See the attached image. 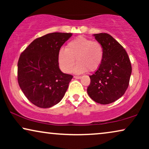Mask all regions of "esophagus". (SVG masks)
Instances as JSON below:
<instances>
[{"label": "esophagus", "mask_w": 149, "mask_h": 149, "mask_svg": "<svg viewBox=\"0 0 149 149\" xmlns=\"http://www.w3.org/2000/svg\"><path fill=\"white\" fill-rule=\"evenodd\" d=\"M74 78L76 79H80L81 77H79V76H74Z\"/></svg>", "instance_id": "obj_1"}]
</instances>
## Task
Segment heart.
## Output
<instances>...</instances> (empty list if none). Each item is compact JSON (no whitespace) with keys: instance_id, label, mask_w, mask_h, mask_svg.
Returning <instances> with one entry per match:
<instances>
[{"instance_id":"obj_1","label":"heart","mask_w":149,"mask_h":149,"mask_svg":"<svg viewBox=\"0 0 149 149\" xmlns=\"http://www.w3.org/2000/svg\"><path fill=\"white\" fill-rule=\"evenodd\" d=\"M104 56V49L100 42L83 36L71 40L66 49L60 51L58 60L61 68L70 72L75 64L73 71L77 74H83L87 70L94 72L100 68Z\"/></svg>"}]
</instances>
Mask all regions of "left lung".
I'll use <instances>...</instances> for the list:
<instances>
[{"label": "left lung", "mask_w": 149, "mask_h": 149, "mask_svg": "<svg viewBox=\"0 0 149 149\" xmlns=\"http://www.w3.org/2000/svg\"><path fill=\"white\" fill-rule=\"evenodd\" d=\"M104 49L100 68L90 75L87 93L95 102L108 104L120 98L127 90L132 74L128 55L113 36L107 33L93 34Z\"/></svg>", "instance_id": "obj_1"}]
</instances>
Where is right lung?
Instances as JSON below:
<instances>
[{"label":"right lung","mask_w":149,"mask_h":149,"mask_svg":"<svg viewBox=\"0 0 149 149\" xmlns=\"http://www.w3.org/2000/svg\"><path fill=\"white\" fill-rule=\"evenodd\" d=\"M71 33L53 32L34 40L17 63V81L28 100L40 108H50L63 98L73 76L59 68L58 55Z\"/></svg>","instance_id":"right-lung-1"}]
</instances>
